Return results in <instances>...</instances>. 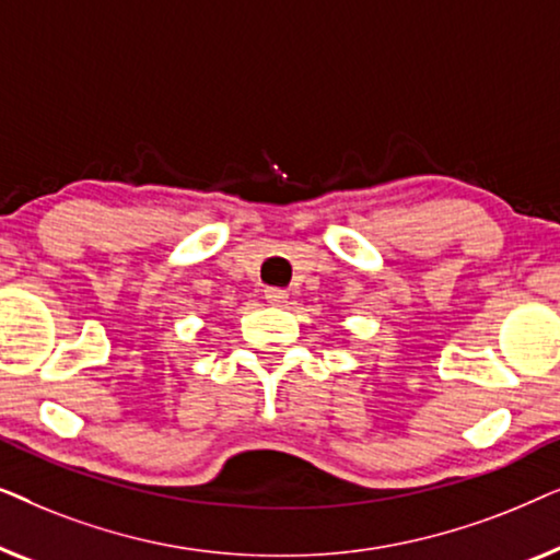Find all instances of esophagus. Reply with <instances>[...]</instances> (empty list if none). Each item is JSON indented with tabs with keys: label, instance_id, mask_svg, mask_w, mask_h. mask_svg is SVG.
<instances>
[{
	"label": "esophagus",
	"instance_id": "esophagus-1",
	"mask_svg": "<svg viewBox=\"0 0 560 560\" xmlns=\"http://www.w3.org/2000/svg\"><path fill=\"white\" fill-rule=\"evenodd\" d=\"M265 301L270 305H285L288 303V290L282 288H267L265 290Z\"/></svg>",
	"mask_w": 560,
	"mask_h": 560
}]
</instances>
